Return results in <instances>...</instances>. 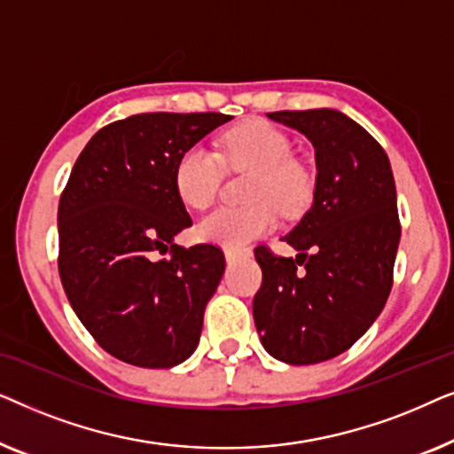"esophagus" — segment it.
Segmentation results:
<instances>
[{
    "instance_id": "obj_1",
    "label": "esophagus",
    "mask_w": 454,
    "mask_h": 454,
    "mask_svg": "<svg viewBox=\"0 0 454 454\" xmlns=\"http://www.w3.org/2000/svg\"><path fill=\"white\" fill-rule=\"evenodd\" d=\"M225 260H227V264H231V262H235V260H238V254L231 252V250H225Z\"/></svg>"
}]
</instances>
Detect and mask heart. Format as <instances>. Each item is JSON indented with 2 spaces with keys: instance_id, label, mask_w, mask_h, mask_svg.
<instances>
[{
  "instance_id": "heart-1",
  "label": "heart",
  "mask_w": 454,
  "mask_h": 454,
  "mask_svg": "<svg viewBox=\"0 0 454 454\" xmlns=\"http://www.w3.org/2000/svg\"><path fill=\"white\" fill-rule=\"evenodd\" d=\"M225 163L238 171H252L247 207H223L198 221L202 241L241 250L277 225V208L295 215L312 196V173L294 159V142L272 123L254 120L233 128L221 142V157L200 145L185 148L176 163V190L184 204L204 210L219 194Z\"/></svg>"
}]
</instances>
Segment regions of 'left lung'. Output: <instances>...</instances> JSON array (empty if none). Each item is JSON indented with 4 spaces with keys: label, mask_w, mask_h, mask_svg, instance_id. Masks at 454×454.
Listing matches in <instances>:
<instances>
[{
    "label": "left lung",
    "mask_w": 454,
    "mask_h": 454,
    "mask_svg": "<svg viewBox=\"0 0 454 454\" xmlns=\"http://www.w3.org/2000/svg\"><path fill=\"white\" fill-rule=\"evenodd\" d=\"M266 115L312 142L316 185L312 207L283 238L300 254L254 252L262 269L254 322L278 362L320 364L349 349L388 300L401 239L395 177L384 148L337 109Z\"/></svg>",
    "instance_id": "left-lung-1"
}]
</instances>
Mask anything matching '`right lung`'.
<instances>
[{
  "label": "right lung",
  "mask_w": 454,
  "mask_h": 454,
  "mask_svg": "<svg viewBox=\"0 0 454 454\" xmlns=\"http://www.w3.org/2000/svg\"><path fill=\"white\" fill-rule=\"evenodd\" d=\"M229 120L126 117L98 129L70 173L58 210L61 285L86 331L121 362L173 368L198 347L225 256L173 244L192 225L173 173L185 148Z\"/></svg>",
  "instance_id": "obj_1"
}]
</instances>
